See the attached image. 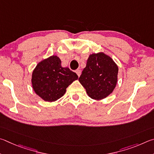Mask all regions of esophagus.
<instances>
[{
    "mask_svg": "<svg viewBox=\"0 0 154 154\" xmlns=\"http://www.w3.org/2000/svg\"><path fill=\"white\" fill-rule=\"evenodd\" d=\"M75 73H76L77 75H79V77L80 74H81V71H80V69H76V70H75Z\"/></svg>",
    "mask_w": 154,
    "mask_h": 154,
    "instance_id": "34e87169",
    "label": "esophagus"
}]
</instances>
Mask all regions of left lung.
Here are the masks:
<instances>
[{"mask_svg":"<svg viewBox=\"0 0 154 154\" xmlns=\"http://www.w3.org/2000/svg\"><path fill=\"white\" fill-rule=\"evenodd\" d=\"M118 73V67L109 56L102 52L93 53L88 57L79 80L91 99L101 100L113 92Z\"/></svg>","mask_w":154,"mask_h":154,"instance_id":"1","label":"left lung"}]
</instances>
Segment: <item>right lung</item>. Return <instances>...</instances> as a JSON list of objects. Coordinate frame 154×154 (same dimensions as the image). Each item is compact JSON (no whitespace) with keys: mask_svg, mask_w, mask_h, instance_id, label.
Here are the masks:
<instances>
[{"mask_svg":"<svg viewBox=\"0 0 154 154\" xmlns=\"http://www.w3.org/2000/svg\"><path fill=\"white\" fill-rule=\"evenodd\" d=\"M61 63L57 56H51L39 62L32 72V88L44 101L52 102L61 98L67 87L79 79L75 72Z\"/></svg>","mask_w":154,"mask_h":154,"instance_id":"add662e5","label":"right lung"}]
</instances>
